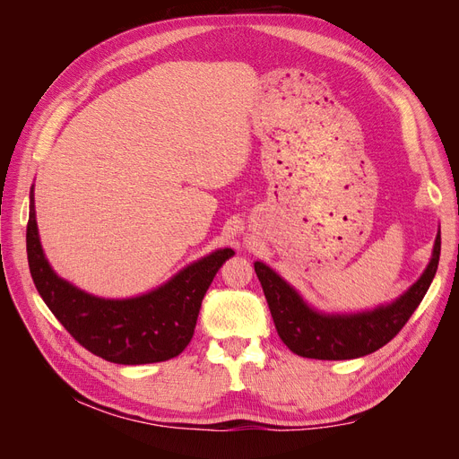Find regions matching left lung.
Here are the masks:
<instances>
[{
	"mask_svg": "<svg viewBox=\"0 0 459 459\" xmlns=\"http://www.w3.org/2000/svg\"><path fill=\"white\" fill-rule=\"evenodd\" d=\"M438 258L440 235H437L433 258L427 270L404 295L388 307L351 316H325L312 310L297 290L266 264L255 262V272L268 300L277 335L289 346V351L302 358L351 359L379 351L398 335L430 287Z\"/></svg>",
	"mask_w": 459,
	"mask_h": 459,
	"instance_id": "8db88e82",
	"label": "left lung"
}]
</instances>
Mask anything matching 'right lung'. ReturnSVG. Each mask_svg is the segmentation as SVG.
<instances>
[{
    "label": "right lung",
    "mask_w": 459,
    "mask_h": 459,
    "mask_svg": "<svg viewBox=\"0 0 459 459\" xmlns=\"http://www.w3.org/2000/svg\"><path fill=\"white\" fill-rule=\"evenodd\" d=\"M26 253L38 293L61 325L91 354L124 366L164 362L182 352L195 331L201 302L214 275L235 255L231 248H221L143 297L97 299L49 268L38 238L32 191Z\"/></svg>",
    "instance_id": "1"
}]
</instances>
